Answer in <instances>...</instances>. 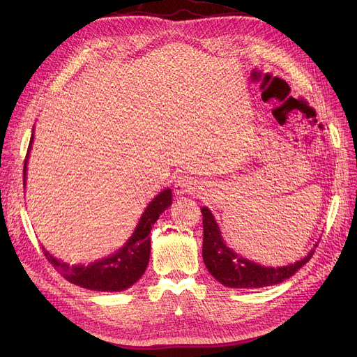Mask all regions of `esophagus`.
<instances>
[{"mask_svg":"<svg viewBox=\"0 0 357 357\" xmlns=\"http://www.w3.org/2000/svg\"><path fill=\"white\" fill-rule=\"evenodd\" d=\"M198 191L197 181H194L190 176H179L175 183V195L183 197V195H194Z\"/></svg>","mask_w":357,"mask_h":357,"instance_id":"1","label":"esophagus"}]
</instances>
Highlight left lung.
Instances as JSON below:
<instances>
[{
    "label": "left lung",
    "mask_w": 357,
    "mask_h": 357,
    "mask_svg": "<svg viewBox=\"0 0 357 357\" xmlns=\"http://www.w3.org/2000/svg\"><path fill=\"white\" fill-rule=\"evenodd\" d=\"M201 213L204 226V264L208 272L224 287L252 289L280 284L295 275L314 255L312 249L304 259L296 260L295 264L280 268L261 266L249 259L238 256L226 245L218 224L207 207H202Z\"/></svg>",
    "instance_id": "8db88e82"
}]
</instances>
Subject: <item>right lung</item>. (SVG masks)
<instances>
[{
  "label": "right lung",
  "instance_id": "right-lung-1",
  "mask_svg": "<svg viewBox=\"0 0 357 357\" xmlns=\"http://www.w3.org/2000/svg\"><path fill=\"white\" fill-rule=\"evenodd\" d=\"M33 135L29 143V150L24 159L23 169V181L26 185V174H27V162L31 150ZM172 204V191L166 188L159 195L153 198V201L147 205L137 227L131 237L124 243L116 253L109 255L101 260L93 261L89 265H73L70 266L66 261L53 257L45 248L43 253L47 260L53 265L70 284L78 285L91 291L101 292H120L131 285H135L144 273L149 257H150V230L153 224L158 221L160 214Z\"/></svg>",
  "mask_w": 357,
  "mask_h": 357
}]
</instances>
